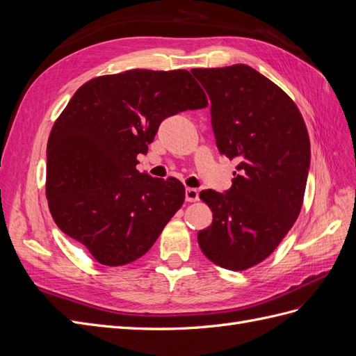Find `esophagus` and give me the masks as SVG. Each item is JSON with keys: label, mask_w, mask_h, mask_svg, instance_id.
I'll list each match as a JSON object with an SVG mask.
<instances>
[{"label": "esophagus", "mask_w": 356, "mask_h": 356, "mask_svg": "<svg viewBox=\"0 0 356 356\" xmlns=\"http://www.w3.org/2000/svg\"><path fill=\"white\" fill-rule=\"evenodd\" d=\"M186 200L187 202H197L199 200V191L196 188H187L186 190Z\"/></svg>", "instance_id": "esophagus-1"}]
</instances>
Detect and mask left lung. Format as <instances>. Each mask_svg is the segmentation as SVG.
Here are the masks:
<instances>
[{"instance_id":"8db88e82","label":"left lung","mask_w":356,"mask_h":356,"mask_svg":"<svg viewBox=\"0 0 356 356\" xmlns=\"http://www.w3.org/2000/svg\"><path fill=\"white\" fill-rule=\"evenodd\" d=\"M211 98L220 153L238 160L227 193L203 190L212 224L197 233L204 257L227 270L264 261L297 221L310 165V139L296 102L254 68H195Z\"/></svg>"}]
</instances>
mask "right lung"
<instances>
[{
  "label": "right lung",
  "instance_id": "right-lung-1",
  "mask_svg": "<svg viewBox=\"0 0 356 356\" xmlns=\"http://www.w3.org/2000/svg\"><path fill=\"white\" fill-rule=\"evenodd\" d=\"M207 105L187 70H129L84 83L47 141L46 197L58 227L104 266L141 258L182 207L186 188L174 177L139 172L136 157L161 120Z\"/></svg>",
  "mask_w": 356,
  "mask_h": 356
}]
</instances>
